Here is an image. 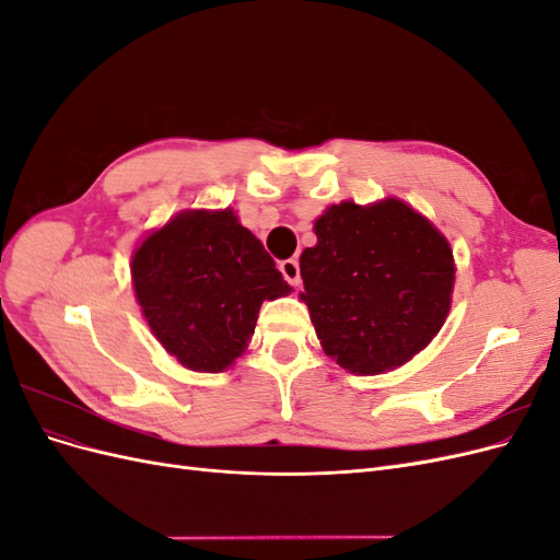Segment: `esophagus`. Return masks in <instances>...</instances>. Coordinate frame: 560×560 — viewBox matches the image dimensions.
I'll return each mask as SVG.
<instances>
[{
  "mask_svg": "<svg viewBox=\"0 0 560 560\" xmlns=\"http://www.w3.org/2000/svg\"><path fill=\"white\" fill-rule=\"evenodd\" d=\"M280 273L282 278L290 282V284H299L301 282V268H299V261L296 259H284L280 261Z\"/></svg>",
  "mask_w": 560,
  "mask_h": 560,
  "instance_id": "obj_1",
  "label": "esophagus"
}]
</instances>
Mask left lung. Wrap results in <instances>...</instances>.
Here are the masks:
<instances>
[{
	"label": "left lung",
	"instance_id": "left-lung-1",
	"mask_svg": "<svg viewBox=\"0 0 560 560\" xmlns=\"http://www.w3.org/2000/svg\"><path fill=\"white\" fill-rule=\"evenodd\" d=\"M301 254L303 292L322 348L352 374L409 362L442 329L455 280L448 241L397 198L346 200L315 222Z\"/></svg>",
	"mask_w": 560,
	"mask_h": 560
}]
</instances>
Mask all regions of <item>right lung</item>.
I'll list each match as a JSON object with an SVG mask.
<instances>
[{
  "mask_svg": "<svg viewBox=\"0 0 560 560\" xmlns=\"http://www.w3.org/2000/svg\"><path fill=\"white\" fill-rule=\"evenodd\" d=\"M130 270L163 348L208 374L243 354L261 303L290 292L261 241L231 210L177 214L135 249Z\"/></svg>",
  "mask_w": 560,
  "mask_h": 560,
  "instance_id": "obj_1",
  "label": "right lung"
}]
</instances>
